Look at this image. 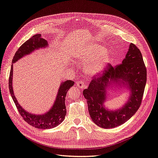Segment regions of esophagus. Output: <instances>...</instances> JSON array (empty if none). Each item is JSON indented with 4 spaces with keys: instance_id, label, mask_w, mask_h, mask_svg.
Returning a JSON list of instances; mask_svg holds the SVG:
<instances>
[{
    "instance_id": "obj_1",
    "label": "esophagus",
    "mask_w": 158,
    "mask_h": 158,
    "mask_svg": "<svg viewBox=\"0 0 158 158\" xmlns=\"http://www.w3.org/2000/svg\"><path fill=\"white\" fill-rule=\"evenodd\" d=\"M76 84H77V87L81 88V89L85 87V83L82 81H77Z\"/></svg>"
}]
</instances>
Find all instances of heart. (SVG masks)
<instances>
[{
    "label": "heart",
    "mask_w": 158,
    "mask_h": 158,
    "mask_svg": "<svg viewBox=\"0 0 158 158\" xmlns=\"http://www.w3.org/2000/svg\"><path fill=\"white\" fill-rule=\"evenodd\" d=\"M76 57L83 63H88L85 66L86 72L89 75H96L109 61L110 55L103 46L89 44L77 52Z\"/></svg>",
    "instance_id": "b5f03b06"
}]
</instances>
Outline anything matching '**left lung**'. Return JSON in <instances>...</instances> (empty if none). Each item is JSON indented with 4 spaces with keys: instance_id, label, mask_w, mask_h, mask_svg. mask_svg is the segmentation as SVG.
<instances>
[{
    "instance_id": "1",
    "label": "left lung",
    "mask_w": 158,
    "mask_h": 158,
    "mask_svg": "<svg viewBox=\"0 0 158 158\" xmlns=\"http://www.w3.org/2000/svg\"><path fill=\"white\" fill-rule=\"evenodd\" d=\"M117 81H125L123 84L128 85L131 94L128 103L122 108L110 111L103 105L106 88L109 87L110 82ZM146 82L147 69L142 53L137 46L131 43L121 64L115 67L108 64L103 75L93 77L88 88L83 91L93 122L101 128L110 129L127 121L140 106Z\"/></svg>"
}]
</instances>
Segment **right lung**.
<instances>
[{
    "label": "right lung",
    "mask_w": 158,
    "mask_h": 158,
    "mask_svg": "<svg viewBox=\"0 0 158 158\" xmlns=\"http://www.w3.org/2000/svg\"><path fill=\"white\" fill-rule=\"evenodd\" d=\"M47 45V41L45 39L42 38L40 34L33 35L24 42L23 45H21L18 51L15 52L13 60H12V64L15 63V61L20 60L24 55L31 53L35 49L45 47ZM12 76H13V64L11 65L10 75H9V92H10L11 97L13 98L20 116L28 124L38 129H51L55 127L63 122L65 116L66 115V106H65L66 96L68 90L74 85L75 82L71 80H67V81L61 83L60 87L58 89L56 100L50 111L42 115H35V114L27 112L18 104V101L14 96L13 87H12V79H13Z\"/></svg>",
    "instance_id": "right-lung-1"
}]
</instances>
